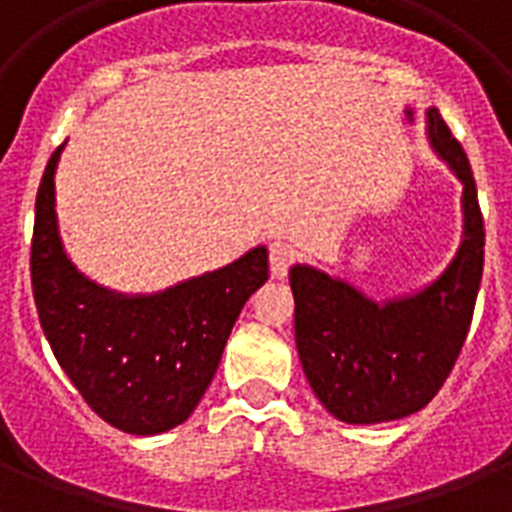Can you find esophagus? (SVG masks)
<instances>
[{"instance_id":"esophagus-1","label":"esophagus","mask_w":512,"mask_h":512,"mask_svg":"<svg viewBox=\"0 0 512 512\" xmlns=\"http://www.w3.org/2000/svg\"><path fill=\"white\" fill-rule=\"evenodd\" d=\"M295 247L287 244V241H273L271 247H268V260H271V273L273 279H287L289 268L295 263Z\"/></svg>"}]
</instances>
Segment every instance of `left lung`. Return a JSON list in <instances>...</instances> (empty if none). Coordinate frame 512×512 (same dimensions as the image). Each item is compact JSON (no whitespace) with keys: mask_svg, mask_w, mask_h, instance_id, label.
<instances>
[{"mask_svg":"<svg viewBox=\"0 0 512 512\" xmlns=\"http://www.w3.org/2000/svg\"><path fill=\"white\" fill-rule=\"evenodd\" d=\"M430 140L465 185V239L425 292L377 305L308 265L289 271L295 340L305 377L337 420L353 425L420 412L446 382L468 337L484 273V215L460 140L428 111Z\"/></svg>","mask_w":512,"mask_h":512,"instance_id":"1","label":"left lung"}]
</instances>
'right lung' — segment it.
Listing matches in <instances>:
<instances>
[{
  "instance_id": "1",
  "label": "right lung",
  "mask_w": 512,
  "mask_h": 512,
  "mask_svg": "<svg viewBox=\"0 0 512 512\" xmlns=\"http://www.w3.org/2000/svg\"><path fill=\"white\" fill-rule=\"evenodd\" d=\"M36 193L31 289L52 353L92 412L108 425L154 436L191 417L215 377L249 295L268 281V252L151 297H119L68 263L55 225V167Z\"/></svg>"
}]
</instances>
